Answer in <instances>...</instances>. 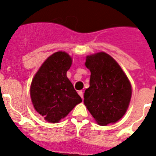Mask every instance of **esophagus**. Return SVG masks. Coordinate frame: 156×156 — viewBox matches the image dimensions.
I'll return each instance as SVG.
<instances>
[{"label":"esophagus","instance_id":"esophagus-1","mask_svg":"<svg viewBox=\"0 0 156 156\" xmlns=\"http://www.w3.org/2000/svg\"><path fill=\"white\" fill-rule=\"evenodd\" d=\"M78 94H79L80 96L82 98V99H83V90H79V91H78Z\"/></svg>","mask_w":156,"mask_h":156}]
</instances>
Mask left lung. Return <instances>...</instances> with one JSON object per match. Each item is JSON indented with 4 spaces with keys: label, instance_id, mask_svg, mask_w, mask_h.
<instances>
[{
    "label": "left lung",
    "instance_id": "obj_1",
    "mask_svg": "<svg viewBox=\"0 0 156 156\" xmlns=\"http://www.w3.org/2000/svg\"><path fill=\"white\" fill-rule=\"evenodd\" d=\"M90 87L84 92L88 111L99 125L114 123L126 113L131 98V85L113 58L105 52L87 56Z\"/></svg>",
    "mask_w": 156,
    "mask_h": 156
}]
</instances>
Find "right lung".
Here are the masks:
<instances>
[{
  "instance_id": "obj_1",
  "label": "right lung",
  "mask_w": 156,
  "mask_h": 156,
  "mask_svg": "<svg viewBox=\"0 0 156 156\" xmlns=\"http://www.w3.org/2000/svg\"><path fill=\"white\" fill-rule=\"evenodd\" d=\"M71 65L72 58L66 52H55L45 60L32 80V103L48 122H58L82 101L66 76Z\"/></svg>"
}]
</instances>
